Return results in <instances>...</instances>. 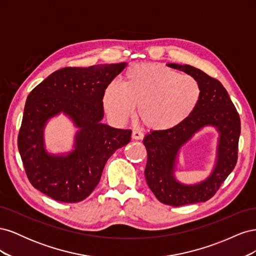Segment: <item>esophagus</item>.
Segmentation results:
<instances>
[{"label": "esophagus", "mask_w": 256, "mask_h": 256, "mask_svg": "<svg viewBox=\"0 0 256 256\" xmlns=\"http://www.w3.org/2000/svg\"><path fill=\"white\" fill-rule=\"evenodd\" d=\"M131 136H132V138H134V140H143L144 134L141 132V131L134 130V131H132V134H131Z\"/></svg>", "instance_id": "1"}]
</instances>
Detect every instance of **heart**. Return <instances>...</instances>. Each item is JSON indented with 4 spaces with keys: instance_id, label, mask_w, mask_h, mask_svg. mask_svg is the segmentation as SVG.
Segmentation results:
<instances>
[{
    "instance_id": "heart-1",
    "label": "heart",
    "mask_w": 256,
    "mask_h": 256,
    "mask_svg": "<svg viewBox=\"0 0 256 256\" xmlns=\"http://www.w3.org/2000/svg\"><path fill=\"white\" fill-rule=\"evenodd\" d=\"M202 88L190 74H180L164 65L143 63L130 66L122 85L111 82L102 96L106 112L118 122L138 118L152 130H171L196 110Z\"/></svg>"
}]
</instances>
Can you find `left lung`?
Segmentation results:
<instances>
[{
    "mask_svg": "<svg viewBox=\"0 0 256 256\" xmlns=\"http://www.w3.org/2000/svg\"><path fill=\"white\" fill-rule=\"evenodd\" d=\"M168 66L194 76L202 94L196 110L180 126L166 131L154 130L144 138L147 150L146 182L160 202L170 206L206 202L216 194L237 164L239 114L220 81L190 65L172 63ZM205 126H216L220 134L216 166L206 181L192 186L182 185L174 177L178 152Z\"/></svg>",
    "mask_w": 256,
    "mask_h": 256,
    "instance_id": "left-lung-1",
    "label": "left lung"
}]
</instances>
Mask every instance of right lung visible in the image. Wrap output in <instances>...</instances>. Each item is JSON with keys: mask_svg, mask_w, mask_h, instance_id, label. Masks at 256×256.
<instances>
[{"mask_svg": "<svg viewBox=\"0 0 256 256\" xmlns=\"http://www.w3.org/2000/svg\"><path fill=\"white\" fill-rule=\"evenodd\" d=\"M127 63L66 67L51 74L30 92L18 134V148L34 188L64 203H78L96 188L106 162L127 145L131 130L102 124L104 88ZM63 112L80 128L75 150L56 156L44 150L46 120Z\"/></svg>", "mask_w": 256, "mask_h": 256, "instance_id": "add662e5", "label": "right lung"}]
</instances>
